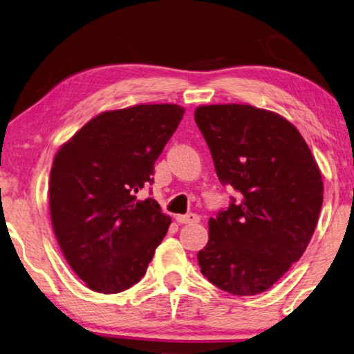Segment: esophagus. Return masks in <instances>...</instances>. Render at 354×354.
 <instances>
[{
    "label": "esophagus",
    "mask_w": 354,
    "mask_h": 354,
    "mask_svg": "<svg viewBox=\"0 0 354 354\" xmlns=\"http://www.w3.org/2000/svg\"><path fill=\"white\" fill-rule=\"evenodd\" d=\"M178 223H195L200 222V216L197 214H184V216H176Z\"/></svg>",
    "instance_id": "esophagus-1"
}]
</instances>
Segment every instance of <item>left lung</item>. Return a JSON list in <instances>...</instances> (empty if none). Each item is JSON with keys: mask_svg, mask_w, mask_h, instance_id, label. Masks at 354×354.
<instances>
[{"mask_svg": "<svg viewBox=\"0 0 354 354\" xmlns=\"http://www.w3.org/2000/svg\"><path fill=\"white\" fill-rule=\"evenodd\" d=\"M194 115L218 179L241 194L207 222L201 274L230 295H260L310 243L323 205L322 171L298 129L279 113L212 104Z\"/></svg>", "mask_w": 354, "mask_h": 354, "instance_id": "1", "label": "left lung"}]
</instances>
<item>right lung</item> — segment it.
<instances>
[{
	"mask_svg": "<svg viewBox=\"0 0 354 354\" xmlns=\"http://www.w3.org/2000/svg\"><path fill=\"white\" fill-rule=\"evenodd\" d=\"M176 104L106 110L58 149L50 171V217L61 252L88 288L120 293L145 276L170 216L153 198L154 162L183 120Z\"/></svg>",
	"mask_w": 354,
	"mask_h": 354,
	"instance_id": "obj_1",
	"label": "right lung"
}]
</instances>
